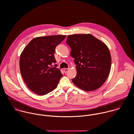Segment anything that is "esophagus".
<instances>
[{"label": "esophagus", "mask_w": 134, "mask_h": 134, "mask_svg": "<svg viewBox=\"0 0 134 134\" xmlns=\"http://www.w3.org/2000/svg\"><path fill=\"white\" fill-rule=\"evenodd\" d=\"M69 69H64V72L65 73H66L69 71Z\"/></svg>", "instance_id": "34e87169"}]
</instances>
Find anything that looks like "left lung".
Segmentation results:
<instances>
[{
	"instance_id": "obj_1",
	"label": "left lung",
	"mask_w": 134,
	"mask_h": 134,
	"mask_svg": "<svg viewBox=\"0 0 134 134\" xmlns=\"http://www.w3.org/2000/svg\"><path fill=\"white\" fill-rule=\"evenodd\" d=\"M66 43L76 65V76L72 79L74 85L87 91L100 88L111 69V57L107 46L90 34L69 35Z\"/></svg>"
}]
</instances>
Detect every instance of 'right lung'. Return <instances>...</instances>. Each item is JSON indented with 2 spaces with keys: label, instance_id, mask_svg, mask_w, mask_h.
<instances>
[{
  "label": "right lung",
  "instance_id": "add662e5",
  "mask_svg": "<svg viewBox=\"0 0 134 134\" xmlns=\"http://www.w3.org/2000/svg\"><path fill=\"white\" fill-rule=\"evenodd\" d=\"M65 37L56 35L35 38L21 52L20 73L28 88L34 93L44 96L57 88L63 75L59 69L50 65L56 63L55 48Z\"/></svg>",
  "mask_w": 134,
  "mask_h": 134
}]
</instances>
